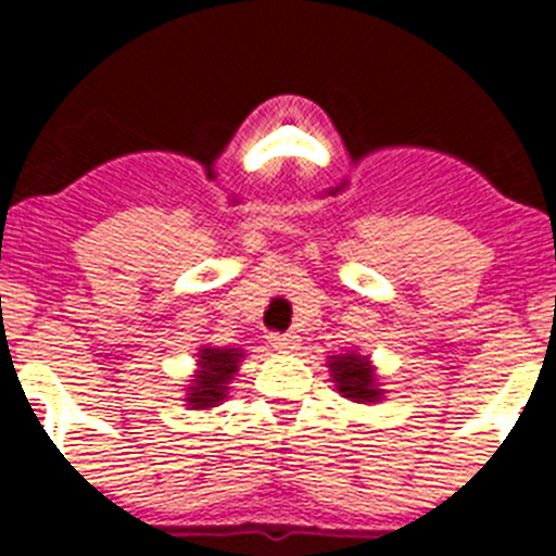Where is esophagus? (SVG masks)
I'll list each match as a JSON object with an SVG mask.
<instances>
[{"instance_id":"1","label":"esophagus","mask_w":556,"mask_h":556,"mask_svg":"<svg viewBox=\"0 0 556 556\" xmlns=\"http://www.w3.org/2000/svg\"><path fill=\"white\" fill-rule=\"evenodd\" d=\"M267 342L275 348V351L289 353V351H294V348H298V342H301V339L294 337V333H269Z\"/></svg>"}]
</instances>
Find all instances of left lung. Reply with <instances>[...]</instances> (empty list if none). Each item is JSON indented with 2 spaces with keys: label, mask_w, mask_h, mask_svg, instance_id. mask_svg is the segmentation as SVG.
I'll return each mask as SVG.
<instances>
[{
  "label": "left lung",
  "mask_w": 556,
  "mask_h": 556,
  "mask_svg": "<svg viewBox=\"0 0 556 556\" xmlns=\"http://www.w3.org/2000/svg\"><path fill=\"white\" fill-rule=\"evenodd\" d=\"M328 367H331L333 384L342 392V397L353 404H378L384 390H378L370 358L358 356V353H339V356H328Z\"/></svg>",
  "instance_id": "8db88e82"
}]
</instances>
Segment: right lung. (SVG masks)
<instances>
[{
    "label": "right lung",
    "mask_w": 556,
    "mask_h": 556,
    "mask_svg": "<svg viewBox=\"0 0 556 556\" xmlns=\"http://www.w3.org/2000/svg\"><path fill=\"white\" fill-rule=\"evenodd\" d=\"M242 348H203L198 353V370L186 390V404L191 409H211L225 401L230 390V378L242 365Z\"/></svg>",
    "instance_id": "1"
}]
</instances>
